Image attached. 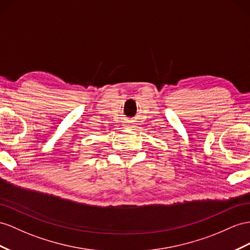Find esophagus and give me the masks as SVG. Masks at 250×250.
<instances>
[{"mask_svg": "<svg viewBox=\"0 0 250 250\" xmlns=\"http://www.w3.org/2000/svg\"><path fill=\"white\" fill-rule=\"evenodd\" d=\"M127 125H131V124H127ZM127 126H131V125H127Z\"/></svg>", "mask_w": 250, "mask_h": 250, "instance_id": "34e87169", "label": "esophagus"}]
</instances>
